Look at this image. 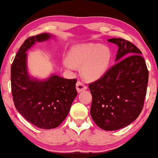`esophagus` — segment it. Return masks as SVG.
Wrapping results in <instances>:
<instances>
[{
	"mask_svg": "<svg viewBox=\"0 0 158 158\" xmlns=\"http://www.w3.org/2000/svg\"><path fill=\"white\" fill-rule=\"evenodd\" d=\"M87 89V86H86L81 81H77L76 83V90L78 93H81L83 90H85Z\"/></svg>",
	"mask_w": 158,
	"mask_h": 158,
	"instance_id": "obj_1",
	"label": "esophagus"
}]
</instances>
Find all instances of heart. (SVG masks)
I'll use <instances>...</instances> for the list:
<instances>
[{"label": "heart", "mask_w": 158, "mask_h": 158, "mask_svg": "<svg viewBox=\"0 0 158 158\" xmlns=\"http://www.w3.org/2000/svg\"><path fill=\"white\" fill-rule=\"evenodd\" d=\"M112 54L106 46L97 43L75 45L70 49L69 58L64 60L67 68L81 67V75L88 81H95L109 70Z\"/></svg>", "instance_id": "heart-1"}]
</instances>
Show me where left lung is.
<instances>
[{
	"label": "left lung",
	"mask_w": 158,
	"mask_h": 158,
	"mask_svg": "<svg viewBox=\"0 0 158 158\" xmlns=\"http://www.w3.org/2000/svg\"><path fill=\"white\" fill-rule=\"evenodd\" d=\"M108 42L118 46L116 64L98 81L89 85L92 95L90 116L106 131L122 129L141 113L147 93L148 70L142 52L124 39Z\"/></svg>",
	"instance_id": "obj_1"
}]
</instances>
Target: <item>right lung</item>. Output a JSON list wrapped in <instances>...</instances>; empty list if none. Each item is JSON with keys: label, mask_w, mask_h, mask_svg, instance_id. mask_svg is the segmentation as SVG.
Here are the masks:
<instances>
[{"label": "right lung", "mask_w": 158, "mask_h": 158, "mask_svg": "<svg viewBox=\"0 0 158 158\" xmlns=\"http://www.w3.org/2000/svg\"><path fill=\"white\" fill-rule=\"evenodd\" d=\"M55 37L43 33L28 38L17 52L10 69L15 107L28 122L40 129L57 127L68 116L77 93L76 79H66L52 73L45 79L29 74L27 52L36 42Z\"/></svg>", "instance_id": "obj_1"}]
</instances>
